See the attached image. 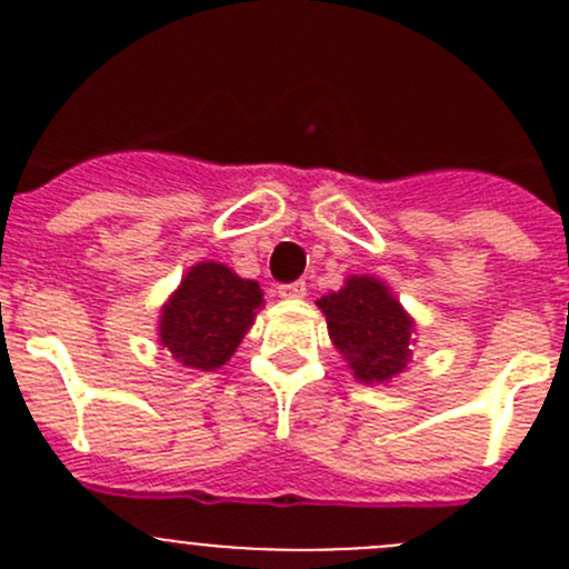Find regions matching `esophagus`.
I'll use <instances>...</instances> for the list:
<instances>
[{
    "instance_id": "obj_1",
    "label": "esophagus",
    "mask_w": 569,
    "mask_h": 569,
    "mask_svg": "<svg viewBox=\"0 0 569 569\" xmlns=\"http://www.w3.org/2000/svg\"><path fill=\"white\" fill-rule=\"evenodd\" d=\"M306 291H308L306 280H295V283L278 286V295L283 297V300H300V297H306Z\"/></svg>"
}]
</instances>
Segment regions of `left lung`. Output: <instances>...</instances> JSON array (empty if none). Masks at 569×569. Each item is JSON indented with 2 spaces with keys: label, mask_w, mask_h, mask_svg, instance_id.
Returning a JSON list of instances; mask_svg holds the SVG:
<instances>
[{
  "label": "left lung",
  "mask_w": 569,
  "mask_h": 569,
  "mask_svg": "<svg viewBox=\"0 0 569 569\" xmlns=\"http://www.w3.org/2000/svg\"><path fill=\"white\" fill-rule=\"evenodd\" d=\"M332 343L363 382H386L410 358L412 321L375 278H349L341 291L321 297Z\"/></svg>",
  "instance_id": "8db88e82"
}]
</instances>
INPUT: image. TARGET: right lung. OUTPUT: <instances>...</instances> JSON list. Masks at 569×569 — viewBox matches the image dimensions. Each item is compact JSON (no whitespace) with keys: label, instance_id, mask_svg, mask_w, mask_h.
<instances>
[{"label":"right lung","instance_id":"add662e5","mask_svg":"<svg viewBox=\"0 0 569 569\" xmlns=\"http://www.w3.org/2000/svg\"><path fill=\"white\" fill-rule=\"evenodd\" d=\"M261 300L256 280L239 278L222 263H198L164 306L162 347L189 369H220L250 330Z\"/></svg>","mask_w":569,"mask_h":569}]
</instances>
